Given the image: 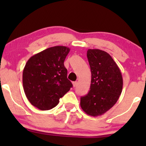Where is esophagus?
Here are the masks:
<instances>
[{"label": "esophagus", "mask_w": 146, "mask_h": 146, "mask_svg": "<svg viewBox=\"0 0 146 146\" xmlns=\"http://www.w3.org/2000/svg\"><path fill=\"white\" fill-rule=\"evenodd\" d=\"M77 84H78V82H73V87L76 86Z\"/></svg>", "instance_id": "obj_1"}]
</instances>
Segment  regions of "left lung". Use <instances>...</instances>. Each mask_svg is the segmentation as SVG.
Here are the masks:
<instances>
[{
  "instance_id": "left-lung-1",
  "label": "left lung",
  "mask_w": 146,
  "mask_h": 146,
  "mask_svg": "<svg viewBox=\"0 0 146 146\" xmlns=\"http://www.w3.org/2000/svg\"><path fill=\"white\" fill-rule=\"evenodd\" d=\"M87 58L91 82L88 94L81 98L80 106L87 115L100 116L116 104L122 91L123 78L119 68L107 52L88 49Z\"/></svg>"
}]
</instances>
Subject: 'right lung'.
<instances>
[{"mask_svg":"<svg viewBox=\"0 0 146 146\" xmlns=\"http://www.w3.org/2000/svg\"><path fill=\"white\" fill-rule=\"evenodd\" d=\"M70 48L50 47L31 56L23 73V88L27 98L41 110L54 108L59 100L73 86L64 65Z\"/></svg>","mask_w":146,"mask_h":146,"instance_id":"obj_1","label":"right lung"}]
</instances>
